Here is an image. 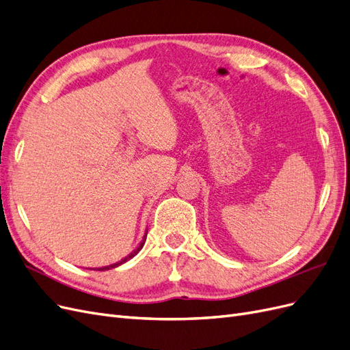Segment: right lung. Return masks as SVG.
<instances>
[{"label": "right lung", "instance_id": "1", "mask_svg": "<svg viewBox=\"0 0 350 350\" xmlns=\"http://www.w3.org/2000/svg\"><path fill=\"white\" fill-rule=\"evenodd\" d=\"M146 234H148V230H145V234H144V237H142V240H141V243L137 245V249H135L132 253H129L126 257H123L120 262H116V263H113V265H109V266H103V267H97V269H94V270H109V269H113V267H118V266H120V265H123L125 262H128V260H131V258L133 257V256H137L139 252H141V249L144 247V244H145V240H146Z\"/></svg>", "mask_w": 350, "mask_h": 350}]
</instances>
